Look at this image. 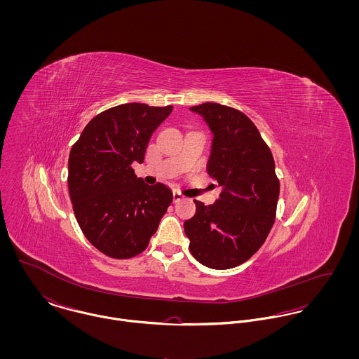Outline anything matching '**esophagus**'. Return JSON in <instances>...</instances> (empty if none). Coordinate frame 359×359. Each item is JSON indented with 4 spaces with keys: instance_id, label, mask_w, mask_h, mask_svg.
<instances>
[{
    "instance_id": "1",
    "label": "esophagus",
    "mask_w": 359,
    "mask_h": 359,
    "mask_svg": "<svg viewBox=\"0 0 359 359\" xmlns=\"http://www.w3.org/2000/svg\"><path fill=\"white\" fill-rule=\"evenodd\" d=\"M185 196L181 194V192H178V191H174L172 192V199H174V202H180V201H182Z\"/></svg>"
}]
</instances>
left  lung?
Listing matches in <instances>:
<instances>
[{"instance_id":"obj_1","label":"left lung","mask_w":359,"mask_h":359,"mask_svg":"<svg viewBox=\"0 0 359 359\" xmlns=\"http://www.w3.org/2000/svg\"><path fill=\"white\" fill-rule=\"evenodd\" d=\"M212 133L208 175L221 187L219 199L184 222L189 250L201 264L228 269L248 261L265 242L276 215L279 180L268 145L242 111L219 103L192 106Z\"/></svg>"}]
</instances>
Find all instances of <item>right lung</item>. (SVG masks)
<instances>
[{"label":"right lung","instance_id":"right-lung-1","mask_svg":"<svg viewBox=\"0 0 359 359\" xmlns=\"http://www.w3.org/2000/svg\"><path fill=\"white\" fill-rule=\"evenodd\" d=\"M172 106L124 103L95 116L69 154V194L93 246L111 258L142 253L172 202L171 191L148 185L131 164L142 163L154 130Z\"/></svg>","mask_w":359,"mask_h":359}]
</instances>
